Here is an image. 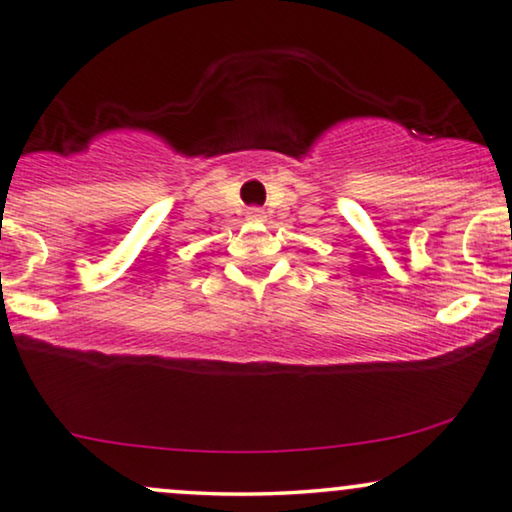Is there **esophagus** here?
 <instances>
[{"label":"esophagus","mask_w":512,"mask_h":512,"mask_svg":"<svg viewBox=\"0 0 512 512\" xmlns=\"http://www.w3.org/2000/svg\"><path fill=\"white\" fill-rule=\"evenodd\" d=\"M262 217H264V209H260V207L248 209V219H262Z\"/></svg>","instance_id":"34e87169"}]
</instances>
